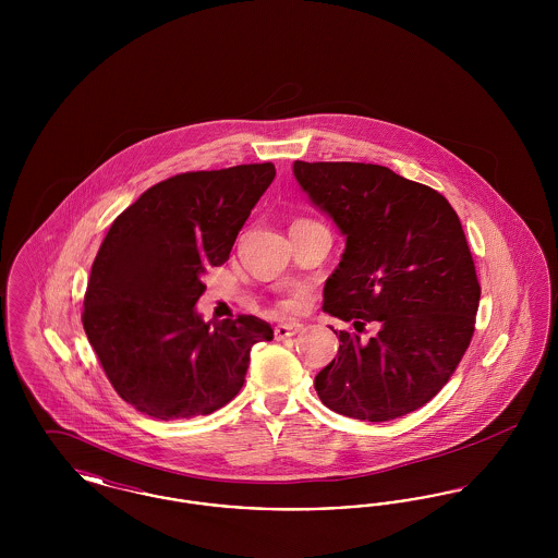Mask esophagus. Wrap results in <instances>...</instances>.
<instances>
[{
	"label": "esophagus",
	"instance_id": "obj_1",
	"mask_svg": "<svg viewBox=\"0 0 558 558\" xmlns=\"http://www.w3.org/2000/svg\"><path fill=\"white\" fill-rule=\"evenodd\" d=\"M305 328H303V324H299V322H287V324H278L276 328H274V335H276V339H289V337H294V335H299V332H303Z\"/></svg>",
	"mask_w": 558,
	"mask_h": 558
}]
</instances>
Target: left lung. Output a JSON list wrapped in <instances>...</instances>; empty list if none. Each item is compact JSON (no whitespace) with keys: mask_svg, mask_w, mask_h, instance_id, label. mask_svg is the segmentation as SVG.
<instances>
[{"mask_svg":"<svg viewBox=\"0 0 558 558\" xmlns=\"http://www.w3.org/2000/svg\"><path fill=\"white\" fill-rule=\"evenodd\" d=\"M296 184L345 236L324 284L337 357L316 376L326 408L357 421H393L450 380L475 332L477 271L462 223L433 187L371 162H292ZM368 320L379 330L361 337Z\"/></svg>","mask_w":558,"mask_h":558,"instance_id":"left-lung-1","label":"left lung"}]
</instances>
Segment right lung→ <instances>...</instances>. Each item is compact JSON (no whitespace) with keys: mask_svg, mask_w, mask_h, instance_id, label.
<instances>
[{"mask_svg":"<svg viewBox=\"0 0 558 558\" xmlns=\"http://www.w3.org/2000/svg\"><path fill=\"white\" fill-rule=\"evenodd\" d=\"M276 178L271 162L190 171L148 187L102 242L83 299V328L114 391L159 421L207 416L239 396L264 319L205 322L203 276L228 262Z\"/></svg>","mask_w":558,"mask_h":558,"instance_id":"right-lung-1","label":"right lung"}]
</instances>
